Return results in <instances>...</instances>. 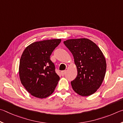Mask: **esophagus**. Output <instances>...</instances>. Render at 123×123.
Masks as SVG:
<instances>
[{
  "label": "esophagus",
  "instance_id": "obj_1",
  "mask_svg": "<svg viewBox=\"0 0 123 123\" xmlns=\"http://www.w3.org/2000/svg\"><path fill=\"white\" fill-rule=\"evenodd\" d=\"M66 73V71H63L61 72V74L62 76H64V75Z\"/></svg>",
  "mask_w": 123,
  "mask_h": 123
}]
</instances>
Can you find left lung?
<instances>
[{
	"label": "left lung",
	"instance_id": "1",
	"mask_svg": "<svg viewBox=\"0 0 123 123\" xmlns=\"http://www.w3.org/2000/svg\"><path fill=\"white\" fill-rule=\"evenodd\" d=\"M64 43L74 56L78 72L71 83L73 90L81 96L93 94L102 85L106 73V60L102 51L87 38L70 39Z\"/></svg>",
	"mask_w": 123,
	"mask_h": 123
}]
</instances>
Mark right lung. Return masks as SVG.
I'll list each match as a JSON object with an SVG mask.
<instances>
[{
    "label": "right lung",
    "mask_w": 123,
    "mask_h": 123,
    "mask_svg": "<svg viewBox=\"0 0 123 123\" xmlns=\"http://www.w3.org/2000/svg\"><path fill=\"white\" fill-rule=\"evenodd\" d=\"M60 39L44 40L32 43L21 56L19 74L22 85L35 97L45 98L52 94L60 77L50 60L53 51Z\"/></svg>",
    "instance_id": "obj_1"
}]
</instances>
